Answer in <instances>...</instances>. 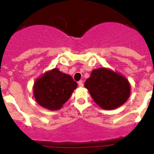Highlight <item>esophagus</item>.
<instances>
[{
    "label": "esophagus",
    "mask_w": 154,
    "mask_h": 154,
    "mask_svg": "<svg viewBox=\"0 0 154 154\" xmlns=\"http://www.w3.org/2000/svg\"><path fill=\"white\" fill-rule=\"evenodd\" d=\"M78 85L79 87H83L84 86V82H83V80H80L78 82Z\"/></svg>",
    "instance_id": "1"
}]
</instances>
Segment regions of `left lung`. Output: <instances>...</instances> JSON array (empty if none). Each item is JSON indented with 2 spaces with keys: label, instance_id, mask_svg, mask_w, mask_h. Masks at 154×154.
I'll list each match as a JSON object with an SVG mask.
<instances>
[{
  "label": "left lung",
  "instance_id": "1",
  "mask_svg": "<svg viewBox=\"0 0 154 154\" xmlns=\"http://www.w3.org/2000/svg\"><path fill=\"white\" fill-rule=\"evenodd\" d=\"M84 86L95 103L103 109L119 107L130 96L131 87L127 79L104 67L93 70Z\"/></svg>",
  "mask_w": 154,
  "mask_h": 154
}]
</instances>
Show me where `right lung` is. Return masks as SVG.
Returning <instances> with one entry per match:
<instances>
[{"mask_svg":"<svg viewBox=\"0 0 154 154\" xmlns=\"http://www.w3.org/2000/svg\"><path fill=\"white\" fill-rule=\"evenodd\" d=\"M77 87V82L70 75L54 68L35 82L34 97L42 107L57 110L69 100Z\"/></svg>","mask_w":154,"mask_h":154,"instance_id":"add662e5","label":"right lung"}]
</instances>
